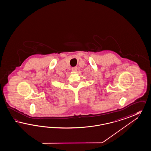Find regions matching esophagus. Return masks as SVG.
I'll use <instances>...</instances> for the list:
<instances>
[{"instance_id": "esophagus-1", "label": "esophagus", "mask_w": 151, "mask_h": 151, "mask_svg": "<svg viewBox=\"0 0 151 151\" xmlns=\"http://www.w3.org/2000/svg\"><path fill=\"white\" fill-rule=\"evenodd\" d=\"M72 70L73 72H76V71L77 70V67H73V68H72Z\"/></svg>"}]
</instances>
